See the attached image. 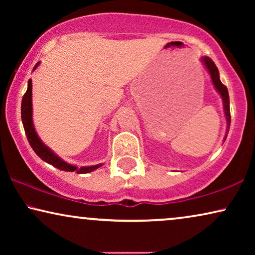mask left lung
<instances>
[{
	"label": "left lung",
	"instance_id": "obj_1",
	"mask_svg": "<svg viewBox=\"0 0 255 255\" xmlns=\"http://www.w3.org/2000/svg\"><path fill=\"white\" fill-rule=\"evenodd\" d=\"M201 61L203 62L204 67L207 68L209 74H210L211 81H212V83H214L215 89L217 90L218 94L222 97L223 107H224V114H225V118H226V132H225V137H224V141H225L226 137H228L229 130H230V124H231V115H230V97H229L228 88L223 85L221 79H219V72H218V68L216 67L215 62L212 61L209 57H202Z\"/></svg>",
	"mask_w": 255,
	"mask_h": 255
}]
</instances>
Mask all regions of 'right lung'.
I'll return each mask as SVG.
<instances>
[{"instance_id":"1","label":"right lung","mask_w":255,"mask_h":255,"mask_svg":"<svg viewBox=\"0 0 255 255\" xmlns=\"http://www.w3.org/2000/svg\"><path fill=\"white\" fill-rule=\"evenodd\" d=\"M38 65H39V62H37V65L34 66L33 69H36L38 67ZM20 114H22L23 127H24V130H25L27 140H29L31 147H32L34 153H36L41 160H44L45 162L57 167V168L60 170H65V172H75L78 174L90 173L102 166V163H99V165H94V166H83V167L71 165V163H67L66 161H64L60 156H58L50 147H47V146L40 140V138L38 137L36 128H34V125L32 122V81H31V80H29V82H27V90L23 96L22 107H20Z\"/></svg>"}]
</instances>
